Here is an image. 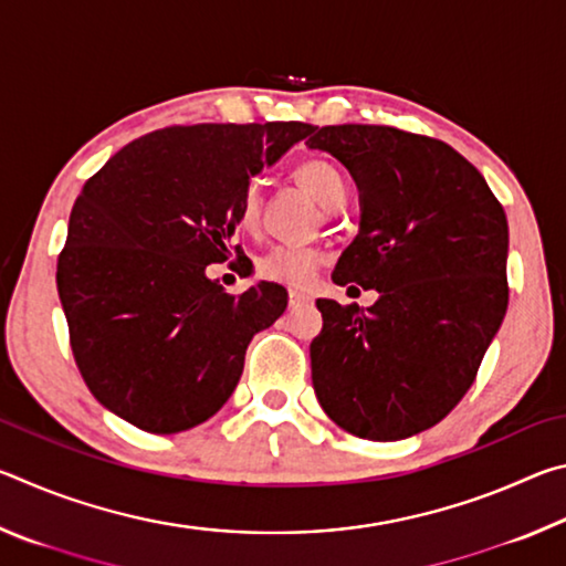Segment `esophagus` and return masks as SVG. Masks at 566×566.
I'll return each mask as SVG.
<instances>
[{
  "label": "esophagus",
  "instance_id": "esophagus-1",
  "mask_svg": "<svg viewBox=\"0 0 566 566\" xmlns=\"http://www.w3.org/2000/svg\"><path fill=\"white\" fill-rule=\"evenodd\" d=\"M306 302H312L310 294H304L300 290H290V306H300V304H306Z\"/></svg>",
  "mask_w": 566,
  "mask_h": 566
}]
</instances>
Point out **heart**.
Instances as JSON below:
<instances>
[{
  "label": "heart",
  "instance_id": "1",
  "mask_svg": "<svg viewBox=\"0 0 566 566\" xmlns=\"http://www.w3.org/2000/svg\"><path fill=\"white\" fill-rule=\"evenodd\" d=\"M294 179L300 181L324 209H337L347 197V181L342 171L327 159H304L294 167ZM262 214V197L256 187H247L237 205V224L244 232H254ZM324 262L319 247L310 244H274L256 260V274L266 282L284 286H306Z\"/></svg>",
  "mask_w": 566,
  "mask_h": 566
}]
</instances>
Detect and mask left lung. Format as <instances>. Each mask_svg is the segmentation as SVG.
Masks as SVG:
<instances>
[{
    "mask_svg": "<svg viewBox=\"0 0 566 566\" xmlns=\"http://www.w3.org/2000/svg\"><path fill=\"white\" fill-rule=\"evenodd\" d=\"M359 187V234L332 280L367 306L317 300L312 385L344 432L397 442L442 421L474 385L506 314L510 229L500 199L449 145L381 124L314 127ZM354 290V286H349Z\"/></svg>",
    "mask_w": 566,
    "mask_h": 566,
    "instance_id": "1",
    "label": "left lung"
}]
</instances>
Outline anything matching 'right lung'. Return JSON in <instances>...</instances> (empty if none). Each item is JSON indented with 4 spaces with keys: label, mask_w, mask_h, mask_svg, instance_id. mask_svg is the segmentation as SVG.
I'll return each mask as SVG.
<instances>
[{
    "label": "right lung",
    "mask_w": 566,
    "mask_h": 566,
    "mask_svg": "<svg viewBox=\"0 0 566 566\" xmlns=\"http://www.w3.org/2000/svg\"><path fill=\"white\" fill-rule=\"evenodd\" d=\"M312 124L167 127L119 149L87 179L56 260V290L84 385L151 434L202 424L232 397L256 332L282 317L286 290L227 294L207 266L232 244L249 179Z\"/></svg>",
    "instance_id": "right-lung-1"
}]
</instances>
